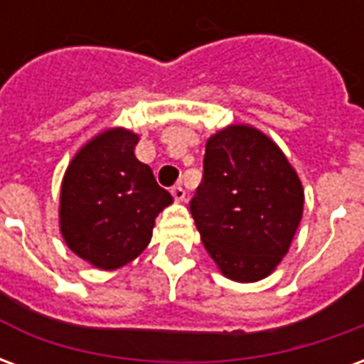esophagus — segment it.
Returning a JSON list of instances; mask_svg holds the SVG:
<instances>
[{
    "label": "esophagus",
    "instance_id": "esophagus-1",
    "mask_svg": "<svg viewBox=\"0 0 364 364\" xmlns=\"http://www.w3.org/2000/svg\"><path fill=\"white\" fill-rule=\"evenodd\" d=\"M171 195H173V198L177 200V203H183L187 193H185V189H183L181 185H177V187H173V189H171Z\"/></svg>",
    "mask_w": 364,
    "mask_h": 364
}]
</instances>
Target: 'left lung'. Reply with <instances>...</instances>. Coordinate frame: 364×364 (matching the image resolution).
<instances>
[{"label":"left lung","mask_w":364,"mask_h":364,"mask_svg":"<svg viewBox=\"0 0 364 364\" xmlns=\"http://www.w3.org/2000/svg\"><path fill=\"white\" fill-rule=\"evenodd\" d=\"M205 171L191 214L220 273L265 279L281 263L304 210V189L277 144L250 124H230L206 142Z\"/></svg>","instance_id":"obj_1"}]
</instances>
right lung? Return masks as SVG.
<instances>
[{"label": "right lung", "mask_w": 364, "mask_h": 364, "mask_svg": "<svg viewBox=\"0 0 364 364\" xmlns=\"http://www.w3.org/2000/svg\"><path fill=\"white\" fill-rule=\"evenodd\" d=\"M138 134L109 128L77 151L60 189V232L66 245L93 267L112 271L136 259L173 197L150 166L138 161Z\"/></svg>", "instance_id": "add662e5"}]
</instances>
